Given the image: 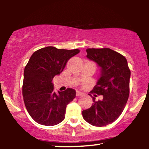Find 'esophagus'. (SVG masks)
<instances>
[{
  "instance_id": "esophagus-1",
  "label": "esophagus",
  "mask_w": 149,
  "mask_h": 149,
  "mask_svg": "<svg viewBox=\"0 0 149 149\" xmlns=\"http://www.w3.org/2000/svg\"><path fill=\"white\" fill-rule=\"evenodd\" d=\"M83 93H82V92H78V91L76 92V97H79L80 96H83Z\"/></svg>"
}]
</instances>
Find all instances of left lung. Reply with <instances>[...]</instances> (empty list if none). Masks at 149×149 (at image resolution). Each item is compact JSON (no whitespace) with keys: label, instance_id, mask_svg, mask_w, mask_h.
I'll return each mask as SVG.
<instances>
[{"label":"left lung","instance_id":"left-lung-1","mask_svg":"<svg viewBox=\"0 0 149 149\" xmlns=\"http://www.w3.org/2000/svg\"><path fill=\"white\" fill-rule=\"evenodd\" d=\"M87 57L102 68L97 85L89 94L93 104L83 111V117L92 125L102 127L116 120L127 103L130 94V70L126 58L110 48H88ZM97 95L102 97L96 101Z\"/></svg>","mask_w":149,"mask_h":149}]
</instances>
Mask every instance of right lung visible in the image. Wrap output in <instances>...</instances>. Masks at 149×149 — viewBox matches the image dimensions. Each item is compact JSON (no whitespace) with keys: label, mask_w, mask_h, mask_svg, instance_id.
Instances as JSON below:
<instances>
[{"label":"right lung","mask_w":149,"mask_h":149,"mask_svg":"<svg viewBox=\"0 0 149 149\" xmlns=\"http://www.w3.org/2000/svg\"><path fill=\"white\" fill-rule=\"evenodd\" d=\"M78 49H57L49 46L33 52L24 71L22 95L31 117L38 124L52 126L64 120L68 104L76 97V90L67 88L54 92L53 78L60 74Z\"/></svg>","instance_id":"right-lung-1"}]
</instances>
